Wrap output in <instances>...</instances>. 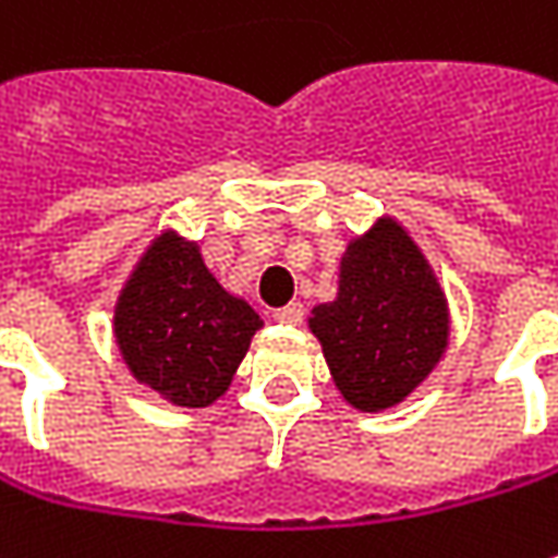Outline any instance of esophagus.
I'll return each mask as SVG.
<instances>
[{
	"label": "esophagus",
	"instance_id": "obj_1",
	"mask_svg": "<svg viewBox=\"0 0 558 558\" xmlns=\"http://www.w3.org/2000/svg\"><path fill=\"white\" fill-rule=\"evenodd\" d=\"M303 318H305L303 303H287V305H280V308H275V322H280V325H300Z\"/></svg>",
	"mask_w": 558,
	"mask_h": 558
}]
</instances>
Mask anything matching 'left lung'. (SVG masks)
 <instances>
[{"mask_svg":"<svg viewBox=\"0 0 558 558\" xmlns=\"http://www.w3.org/2000/svg\"><path fill=\"white\" fill-rule=\"evenodd\" d=\"M340 393L365 412L402 402L447 347V300L415 243L393 225L350 243L340 296L312 312Z\"/></svg>","mask_w":558,"mask_h":558,"instance_id":"obj_1","label":"left lung"}]
</instances>
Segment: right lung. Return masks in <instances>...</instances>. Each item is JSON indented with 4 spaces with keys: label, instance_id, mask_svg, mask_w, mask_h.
Masks as SVG:
<instances>
[{
    "label": "right lung",
    "instance_id": "add662e5",
    "mask_svg": "<svg viewBox=\"0 0 558 558\" xmlns=\"http://www.w3.org/2000/svg\"><path fill=\"white\" fill-rule=\"evenodd\" d=\"M262 327L211 278L196 246L161 236L114 308V337L136 380L178 405H208L231 384Z\"/></svg>",
    "mask_w": 558,
    "mask_h": 558
}]
</instances>
